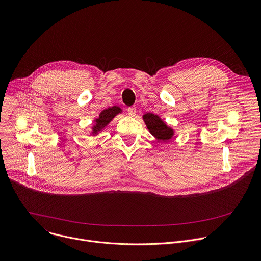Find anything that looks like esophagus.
<instances>
[{
  "mask_svg": "<svg viewBox=\"0 0 261 261\" xmlns=\"http://www.w3.org/2000/svg\"><path fill=\"white\" fill-rule=\"evenodd\" d=\"M127 113H128L129 116L134 117V116L136 115V113H137L136 108H135V107H130V108H128V109H127Z\"/></svg>",
  "mask_w": 261,
  "mask_h": 261,
  "instance_id": "34e87169",
  "label": "esophagus"
}]
</instances>
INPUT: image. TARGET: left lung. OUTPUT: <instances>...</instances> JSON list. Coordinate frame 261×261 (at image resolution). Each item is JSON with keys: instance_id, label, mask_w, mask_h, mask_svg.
<instances>
[{"instance_id": "obj_1", "label": "left lung", "mask_w": 261, "mask_h": 261, "mask_svg": "<svg viewBox=\"0 0 261 261\" xmlns=\"http://www.w3.org/2000/svg\"><path fill=\"white\" fill-rule=\"evenodd\" d=\"M143 121L149 132L160 141H167L173 137V129L168 127L156 115L147 113L143 117Z\"/></svg>"}]
</instances>
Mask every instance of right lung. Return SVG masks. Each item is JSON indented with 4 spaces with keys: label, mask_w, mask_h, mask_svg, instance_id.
I'll return each mask as SVG.
<instances>
[{
    "label": "right lung",
    "mask_w": 261,
    "mask_h": 261,
    "mask_svg": "<svg viewBox=\"0 0 261 261\" xmlns=\"http://www.w3.org/2000/svg\"><path fill=\"white\" fill-rule=\"evenodd\" d=\"M121 112H122V110L119 107H116V106L102 111L99 115V118L95 120V125L93 127L92 134H97L101 129H103Z\"/></svg>",
    "instance_id": "obj_1"
}]
</instances>
